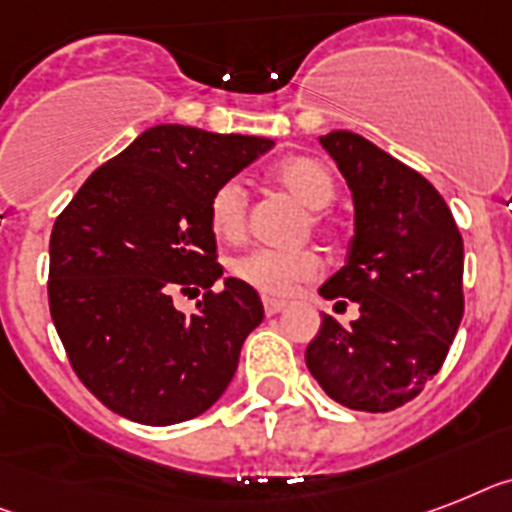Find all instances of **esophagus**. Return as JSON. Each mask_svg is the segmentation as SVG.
I'll use <instances>...</instances> for the list:
<instances>
[{
  "instance_id": "1",
  "label": "esophagus",
  "mask_w": 512,
  "mask_h": 512,
  "mask_svg": "<svg viewBox=\"0 0 512 512\" xmlns=\"http://www.w3.org/2000/svg\"><path fill=\"white\" fill-rule=\"evenodd\" d=\"M282 308H285V301H274V298H264V311H266V316L280 314Z\"/></svg>"
}]
</instances>
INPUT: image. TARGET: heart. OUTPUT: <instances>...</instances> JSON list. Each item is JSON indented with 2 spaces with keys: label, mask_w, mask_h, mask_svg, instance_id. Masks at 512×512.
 <instances>
[{
  "label": "heart",
  "mask_w": 512,
  "mask_h": 512,
  "mask_svg": "<svg viewBox=\"0 0 512 512\" xmlns=\"http://www.w3.org/2000/svg\"><path fill=\"white\" fill-rule=\"evenodd\" d=\"M274 180L308 209H324L335 198V180L322 162L311 156H290L274 167ZM209 230L222 243H240L248 232V190L238 177L219 183L209 198ZM235 280L269 298H285L322 272V261L311 251L253 248L232 261Z\"/></svg>",
  "instance_id": "obj_1"
}]
</instances>
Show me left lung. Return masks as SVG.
Here are the masks:
<instances>
[{
  "label": "left lung",
  "instance_id": "8db88e82",
  "mask_svg": "<svg viewBox=\"0 0 512 512\" xmlns=\"http://www.w3.org/2000/svg\"><path fill=\"white\" fill-rule=\"evenodd\" d=\"M319 141L356 204L348 264L319 293L356 301L361 319L345 329L324 314L306 366L345 408L395 411L424 390L453 345L463 319V238L445 198L408 164L348 130Z\"/></svg>",
  "mask_w": 512,
  "mask_h": 512
}]
</instances>
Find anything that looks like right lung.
<instances>
[{
	"instance_id": "1",
	"label": "right lung",
	"mask_w": 512,
	"mask_h": 512,
	"mask_svg": "<svg viewBox=\"0 0 512 512\" xmlns=\"http://www.w3.org/2000/svg\"><path fill=\"white\" fill-rule=\"evenodd\" d=\"M269 138L156 125L91 172L49 240V311L70 366L109 411L149 426L201 416L264 319L259 293L222 290L209 198ZM205 290L193 315L177 292Z\"/></svg>"
}]
</instances>
